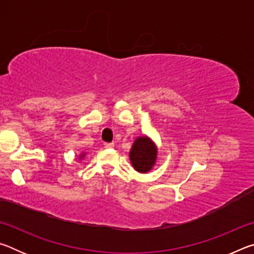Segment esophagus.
<instances>
[{"instance_id": "34e87169", "label": "esophagus", "mask_w": 254, "mask_h": 254, "mask_svg": "<svg viewBox=\"0 0 254 254\" xmlns=\"http://www.w3.org/2000/svg\"><path fill=\"white\" fill-rule=\"evenodd\" d=\"M114 147V143L113 142H106L104 143V148L106 149H110V148H113Z\"/></svg>"}]
</instances>
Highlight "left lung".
<instances>
[{"instance_id":"8db88e82","label":"left lung","mask_w":254,"mask_h":254,"mask_svg":"<svg viewBox=\"0 0 254 254\" xmlns=\"http://www.w3.org/2000/svg\"><path fill=\"white\" fill-rule=\"evenodd\" d=\"M157 159V148L147 136H140L134 141L130 151V160L139 173H147L152 168Z\"/></svg>"}]
</instances>
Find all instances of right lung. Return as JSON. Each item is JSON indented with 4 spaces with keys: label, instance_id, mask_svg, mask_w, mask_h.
I'll use <instances>...</instances> for the list:
<instances>
[{
    "label": "right lung",
    "instance_id": "right-lung-1",
    "mask_svg": "<svg viewBox=\"0 0 254 254\" xmlns=\"http://www.w3.org/2000/svg\"><path fill=\"white\" fill-rule=\"evenodd\" d=\"M81 157H83V156H81Z\"/></svg>",
    "mask_w": 254,
    "mask_h": 254
}]
</instances>
